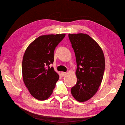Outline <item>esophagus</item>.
I'll list each match as a JSON object with an SVG mask.
<instances>
[{"mask_svg":"<svg viewBox=\"0 0 125 125\" xmlns=\"http://www.w3.org/2000/svg\"><path fill=\"white\" fill-rule=\"evenodd\" d=\"M61 74L62 77H65L67 75V73H65V72H62L61 73Z\"/></svg>","mask_w":125,"mask_h":125,"instance_id":"34e87169","label":"esophagus"}]
</instances>
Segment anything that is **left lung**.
Here are the masks:
<instances>
[{"label": "left lung", "mask_w": 125, "mask_h": 125, "mask_svg": "<svg viewBox=\"0 0 125 125\" xmlns=\"http://www.w3.org/2000/svg\"><path fill=\"white\" fill-rule=\"evenodd\" d=\"M75 55L77 82L71 89L72 95L79 102L88 101L99 89L105 70L103 51L92 37L86 34H69Z\"/></svg>", "instance_id": "left-lung-1"}]
</instances>
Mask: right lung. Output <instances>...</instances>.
<instances>
[{
    "label": "right lung",
    "instance_id": "obj_1",
    "mask_svg": "<svg viewBox=\"0 0 125 125\" xmlns=\"http://www.w3.org/2000/svg\"><path fill=\"white\" fill-rule=\"evenodd\" d=\"M65 34L42 35L29 45L22 60V76L30 94L39 100L47 99L59 78L53 67L54 52Z\"/></svg>",
    "mask_w": 125,
    "mask_h": 125
}]
</instances>
